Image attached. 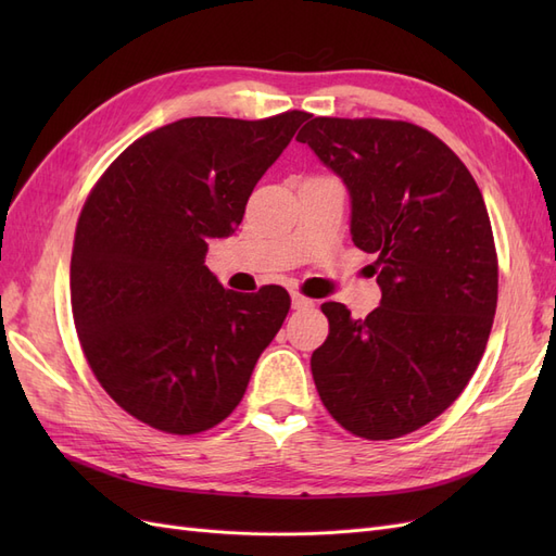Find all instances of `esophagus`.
I'll return each mask as SVG.
<instances>
[{
    "instance_id": "obj_1",
    "label": "esophagus",
    "mask_w": 556,
    "mask_h": 556,
    "mask_svg": "<svg viewBox=\"0 0 556 556\" xmlns=\"http://www.w3.org/2000/svg\"><path fill=\"white\" fill-rule=\"evenodd\" d=\"M313 306V299L299 294V292H292V308L294 311H304V308H311Z\"/></svg>"
}]
</instances>
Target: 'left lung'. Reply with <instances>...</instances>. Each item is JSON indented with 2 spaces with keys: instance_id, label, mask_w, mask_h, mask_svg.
<instances>
[{
  "instance_id": "obj_1",
  "label": "left lung",
  "mask_w": 556,
  "mask_h": 556,
  "mask_svg": "<svg viewBox=\"0 0 556 556\" xmlns=\"http://www.w3.org/2000/svg\"><path fill=\"white\" fill-rule=\"evenodd\" d=\"M308 143L350 194V233L378 260L380 306L327 301L311 371L331 417L368 441L406 435L457 399L490 339L498 264L482 192L431 131L378 117H311Z\"/></svg>"
}]
</instances>
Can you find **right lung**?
Instances as JSON below:
<instances>
[{"label": "right lung", "mask_w": 556, "mask_h": 556, "mask_svg": "<svg viewBox=\"0 0 556 556\" xmlns=\"http://www.w3.org/2000/svg\"><path fill=\"white\" fill-rule=\"evenodd\" d=\"M308 117H182L134 141L90 192L72 252L74 325L97 380L141 422L190 435L243 399L290 294L225 290L206 250L237 231Z\"/></svg>", "instance_id": "right-lung-1"}]
</instances>
